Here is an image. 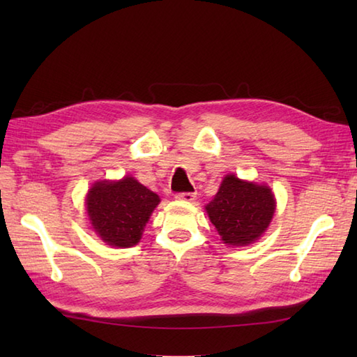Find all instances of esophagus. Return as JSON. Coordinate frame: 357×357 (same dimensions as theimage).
I'll list each match as a JSON object with an SVG mask.
<instances>
[{"mask_svg":"<svg viewBox=\"0 0 357 357\" xmlns=\"http://www.w3.org/2000/svg\"><path fill=\"white\" fill-rule=\"evenodd\" d=\"M178 201H184V202H193L195 201V193H178L176 196H174Z\"/></svg>","mask_w":357,"mask_h":357,"instance_id":"esophagus-1","label":"esophagus"}]
</instances>
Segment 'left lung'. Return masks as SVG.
Here are the masks:
<instances>
[{
    "mask_svg": "<svg viewBox=\"0 0 357 357\" xmlns=\"http://www.w3.org/2000/svg\"><path fill=\"white\" fill-rule=\"evenodd\" d=\"M276 201L265 184L227 174L206 211L227 245H248L259 239L275 215Z\"/></svg>",
    "mask_w": 357,
    "mask_h": 357,
    "instance_id": "8db88e82",
    "label": "left lung"
}]
</instances>
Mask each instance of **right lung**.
<instances>
[{"mask_svg":"<svg viewBox=\"0 0 357 357\" xmlns=\"http://www.w3.org/2000/svg\"><path fill=\"white\" fill-rule=\"evenodd\" d=\"M159 201L156 193L126 176L95 183L87 193L86 207L92 229L105 244L128 248L139 242Z\"/></svg>","mask_w":357,"mask_h":357,"instance_id":"obj_1","label":"right lung"}]
</instances>
